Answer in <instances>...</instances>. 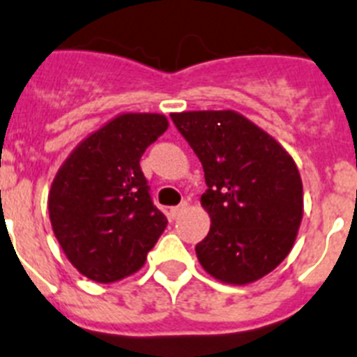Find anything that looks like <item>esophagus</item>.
<instances>
[{
	"mask_svg": "<svg viewBox=\"0 0 357 357\" xmlns=\"http://www.w3.org/2000/svg\"><path fill=\"white\" fill-rule=\"evenodd\" d=\"M185 210H187V203H181V204H178V206H172V208H170V217H172V219H178V217L181 215Z\"/></svg>",
	"mask_w": 357,
	"mask_h": 357,
	"instance_id": "esophagus-1",
	"label": "esophagus"
}]
</instances>
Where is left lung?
Returning a JSON list of instances; mask_svg holds the SVG:
<instances>
[{"mask_svg": "<svg viewBox=\"0 0 357 357\" xmlns=\"http://www.w3.org/2000/svg\"><path fill=\"white\" fill-rule=\"evenodd\" d=\"M170 119L199 158L208 190V235L196 246L204 271L235 286L255 282L289 255L303 213L293 158L235 111H187Z\"/></svg>", "mask_w": 357, "mask_h": 357, "instance_id": "left-lung-1", "label": "left lung"}]
</instances>
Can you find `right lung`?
<instances>
[{"label":"right lung","mask_w":357,"mask_h":357,"mask_svg":"<svg viewBox=\"0 0 357 357\" xmlns=\"http://www.w3.org/2000/svg\"><path fill=\"white\" fill-rule=\"evenodd\" d=\"M167 127L163 114H120L77 145L59 169L50 221L84 277L107 284L138 271L167 228L140 169L145 149Z\"/></svg>","instance_id":"1"}]
</instances>
